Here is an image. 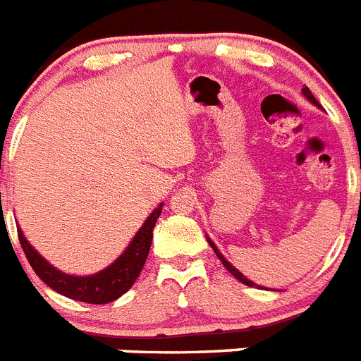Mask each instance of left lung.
Listing matches in <instances>:
<instances>
[{"mask_svg": "<svg viewBox=\"0 0 361 361\" xmlns=\"http://www.w3.org/2000/svg\"><path fill=\"white\" fill-rule=\"evenodd\" d=\"M302 93H304V97H306V99H307V100H310V102H313V104H314V106H318L317 99H314V97H313V93H311V92H310V87H307V86H304V87H302ZM209 243H210V246H212V250H214V252H216V255H217V257H219V261H221V262H223V266H225V268H226V269H228L230 274H232V275H233V277H235V279H237V281H241V282H243V284H246V286H255V284H253V282H252V281H248V279H246V277H245V275H243V274H241V271H239V269H235V268H233V266H232V264H230V262H228V261H226V259H225V257H223V255H221V252H219V250H217V248H216V245H214V243H212V241H210V239H209Z\"/></svg>", "mask_w": 361, "mask_h": 361, "instance_id": "obj_1", "label": "left lung"}]
</instances>
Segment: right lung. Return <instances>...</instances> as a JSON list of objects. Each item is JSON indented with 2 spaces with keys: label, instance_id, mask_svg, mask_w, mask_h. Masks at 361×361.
I'll return each mask as SVG.
<instances>
[{
  "label": "right lung",
  "instance_id": "right-lung-1",
  "mask_svg": "<svg viewBox=\"0 0 361 361\" xmlns=\"http://www.w3.org/2000/svg\"><path fill=\"white\" fill-rule=\"evenodd\" d=\"M161 207L164 204L160 203L158 209L152 210L151 216L142 225V228L133 237V241L129 243L126 252L111 266H108L99 274L90 275V277H75V275L63 274L57 268H54L50 262L44 261L32 248L30 243L23 235L21 228H18L19 243H21V248L27 255L32 269L44 284L50 286L51 290L68 298H73V300L87 302V304H108V302L122 297L140 275L145 259H147L149 248H151L152 228H154L157 219L160 217Z\"/></svg>",
  "mask_w": 361,
  "mask_h": 361
}]
</instances>
